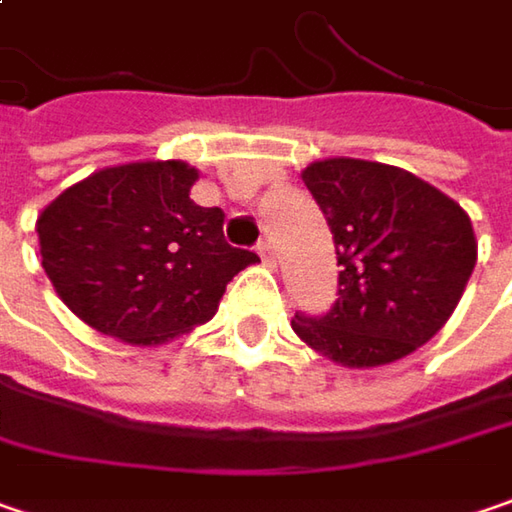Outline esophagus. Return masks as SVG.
<instances>
[{
  "label": "esophagus",
  "mask_w": 512,
  "mask_h": 512,
  "mask_svg": "<svg viewBox=\"0 0 512 512\" xmlns=\"http://www.w3.org/2000/svg\"><path fill=\"white\" fill-rule=\"evenodd\" d=\"M259 256H262V262L268 265V268H276V253H273V244L270 242H259Z\"/></svg>",
  "instance_id": "esophagus-1"
}]
</instances>
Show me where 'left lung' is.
Returning <instances> with one entry per match:
<instances>
[{
	"instance_id": "left-lung-1",
	"label": "left lung",
	"mask_w": 512,
	"mask_h": 512,
	"mask_svg": "<svg viewBox=\"0 0 512 512\" xmlns=\"http://www.w3.org/2000/svg\"><path fill=\"white\" fill-rule=\"evenodd\" d=\"M331 227L340 299L291 328L345 369H377L429 343L452 317L478 259L458 201L400 167L325 158L302 169Z\"/></svg>"
}]
</instances>
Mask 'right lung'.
Instances as JSON below:
<instances>
[{
  "label": "right lung",
  "mask_w": 512,
  "mask_h": 512,
  "mask_svg": "<svg viewBox=\"0 0 512 512\" xmlns=\"http://www.w3.org/2000/svg\"><path fill=\"white\" fill-rule=\"evenodd\" d=\"M187 161H132L91 172L37 218L57 296L94 331L164 345L216 317L227 282L259 256L230 247L224 213L190 198Z\"/></svg>",
  "instance_id": "right-lung-1"
}]
</instances>
